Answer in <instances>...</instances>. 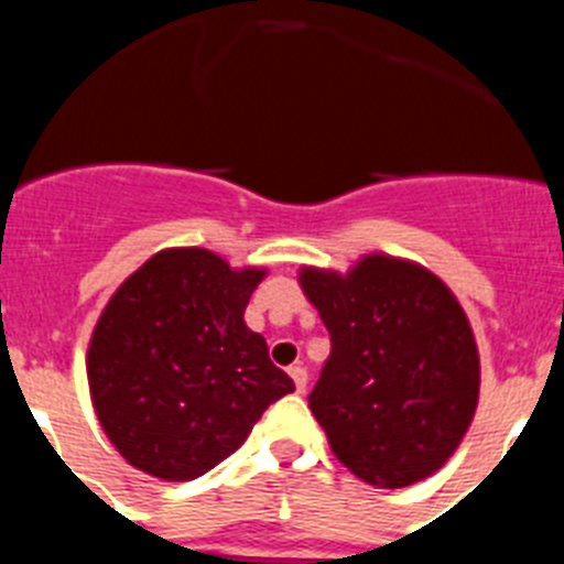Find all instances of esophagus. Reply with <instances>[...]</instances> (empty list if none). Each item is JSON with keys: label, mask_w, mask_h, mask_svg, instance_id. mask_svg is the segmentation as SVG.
Segmentation results:
<instances>
[{"label": "esophagus", "mask_w": 564, "mask_h": 564, "mask_svg": "<svg viewBox=\"0 0 564 564\" xmlns=\"http://www.w3.org/2000/svg\"><path fill=\"white\" fill-rule=\"evenodd\" d=\"M289 377H292L294 390H297V393H303V390H306L308 373H306V368H303V365H292V368H289Z\"/></svg>", "instance_id": "34e87169"}]
</instances>
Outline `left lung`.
I'll use <instances>...</instances> for the list:
<instances>
[{"label":"left lung","instance_id":"obj_1","mask_svg":"<svg viewBox=\"0 0 564 564\" xmlns=\"http://www.w3.org/2000/svg\"><path fill=\"white\" fill-rule=\"evenodd\" d=\"M332 337L308 408L343 466L377 489L438 471L480 395V357L453 289L408 258L370 252L345 272L301 267Z\"/></svg>","mask_w":564,"mask_h":564}]
</instances>
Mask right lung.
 <instances>
[{
	"mask_svg": "<svg viewBox=\"0 0 564 564\" xmlns=\"http://www.w3.org/2000/svg\"><path fill=\"white\" fill-rule=\"evenodd\" d=\"M263 278L267 267L169 247L115 289L86 348V379L106 438L134 469L199 478L292 393L267 339L245 323Z\"/></svg>",
	"mask_w": 564,
	"mask_h": 564,
	"instance_id": "right-lung-1",
	"label": "right lung"
}]
</instances>
